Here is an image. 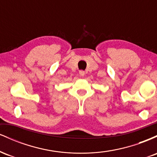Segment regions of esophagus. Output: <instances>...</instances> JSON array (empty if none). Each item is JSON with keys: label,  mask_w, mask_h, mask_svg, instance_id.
I'll return each mask as SVG.
<instances>
[{"label": "esophagus", "mask_w": 157, "mask_h": 157, "mask_svg": "<svg viewBox=\"0 0 157 157\" xmlns=\"http://www.w3.org/2000/svg\"><path fill=\"white\" fill-rule=\"evenodd\" d=\"M79 74H80V76H84L85 75V71H82V70H80V71H79Z\"/></svg>", "instance_id": "1"}]
</instances>
